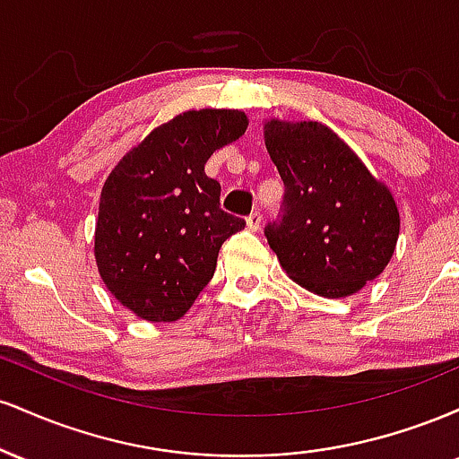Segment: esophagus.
Listing matches in <instances>:
<instances>
[{"instance_id":"obj_1","label":"esophagus","mask_w":459,"mask_h":459,"mask_svg":"<svg viewBox=\"0 0 459 459\" xmlns=\"http://www.w3.org/2000/svg\"><path fill=\"white\" fill-rule=\"evenodd\" d=\"M261 220H263V215H261L259 212H252V213L247 215V218H246V224H247V229H250V230H259V226H261Z\"/></svg>"}]
</instances>
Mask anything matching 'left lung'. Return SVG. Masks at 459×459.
I'll return each instance as SVG.
<instances>
[{"instance_id":"left-lung-1","label":"left lung","mask_w":459,"mask_h":459,"mask_svg":"<svg viewBox=\"0 0 459 459\" xmlns=\"http://www.w3.org/2000/svg\"><path fill=\"white\" fill-rule=\"evenodd\" d=\"M263 135L284 183L282 220L267 224V244L307 291L354 296L380 276L397 246L391 189L325 125L272 118Z\"/></svg>"}]
</instances>
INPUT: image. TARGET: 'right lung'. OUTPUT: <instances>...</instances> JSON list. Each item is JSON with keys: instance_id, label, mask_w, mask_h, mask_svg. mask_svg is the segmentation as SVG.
Instances as JSON below:
<instances>
[{"instance_id": "add662e5", "label": "right lung", "mask_w": 459, "mask_h": 459, "mask_svg": "<svg viewBox=\"0 0 459 459\" xmlns=\"http://www.w3.org/2000/svg\"><path fill=\"white\" fill-rule=\"evenodd\" d=\"M246 129L239 109H189L152 129L103 183L94 259L108 291L140 319L183 317L220 247L246 226L220 209V183L204 175L209 157Z\"/></svg>"}]
</instances>
